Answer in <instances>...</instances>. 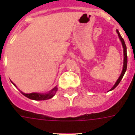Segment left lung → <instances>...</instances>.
I'll return each mask as SVG.
<instances>
[{"label": "left lung", "instance_id": "obj_1", "mask_svg": "<svg viewBox=\"0 0 135 135\" xmlns=\"http://www.w3.org/2000/svg\"><path fill=\"white\" fill-rule=\"evenodd\" d=\"M116 32H117L118 35V37H119L120 40L121 41L122 43V45H123V56H124V59H123V70H122V72H121V74H120V76H119V78L117 80V81L115 82V83L114 84L113 87H112V88L111 90H109V91H111V90H113V89L115 88L117 85L120 83V80H122V78L123 77L124 74L126 73V69H127V66H128V56H127V47H126V43H125V41H124L123 38H122L120 34L119 31L118 30H116Z\"/></svg>", "mask_w": 135, "mask_h": 135}]
</instances>
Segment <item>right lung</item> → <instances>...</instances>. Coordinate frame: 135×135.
Segmentation results:
<instances>
[{"mask_svg": "<svg viewBox=\"0 0 135 135\" xmlns=\"http://www.w3.org/2000/svg\"><path fill=\"white\" fill-rule=\"evenodd\" d=\"M11 83L15 85V86L17 88L16 85L15 83H13V82ZM57 87L55 86L52 90H51L50 91H49V92L47 93H38V92H32V93H29V94H27V93H24L22 91H20L22 92V94L23 95H24L26 97H28V99H33V100H37V101H41V100H47V99H51L52 97L55 96V93L57 92Z\"/></svg>", "mask_w": 135, "mask_h": 135, "instance_id": "add662e5", "label": "right lung"}]
</instances>
